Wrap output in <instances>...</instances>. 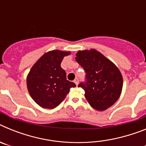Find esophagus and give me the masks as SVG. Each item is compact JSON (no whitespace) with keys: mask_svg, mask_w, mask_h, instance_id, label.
I'll return each mask as SVG.
<instances>
[{"mask_svg":"<svg viewBox=\"0 0 146 146\" xmlns=\"http://www.w3.org/2000/svg\"><path fill=\"white\" fill-rule=\"evenodd\" d=\"M74 82L76 84V86H78V84H79V80L77 79V78H76L74 80Z\"/></svg>","mask_w":146,"mask_h":146,"instance_id":"34e87169","label":"esophagus"}]
</instances>
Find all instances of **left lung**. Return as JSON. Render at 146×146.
Wrapping results in <instances>:
<instances>
[{
  "label": "left lung",
  "instance_id": "obj_1",
  "mask_svg": "<svg viewBox=\"0 0 146 146\" xmlns=\"http://www.w3.org/2000/svg\"><path fill=\"white\" fill-rule=\"evenodd\" d=\"M76 60L86 72V83H80L88 102L98 111L105 110L119 99L123 77L116 65L95 49L79 50Z\"/></svg>",
  "mask_w": 146,
  "mask_h": 146
}]
</instances>
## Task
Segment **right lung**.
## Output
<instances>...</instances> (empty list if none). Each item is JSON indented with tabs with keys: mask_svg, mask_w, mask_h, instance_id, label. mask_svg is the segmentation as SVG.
<instances>
[{
	"mask_svg": "<svg viewBox=\"0 0 146 146\" xmlns=\"http://www.w3.org/2000/svg\"><path fill=\"white\" fill-rule=\"evenodd\" d=\"M69 51L55 50L45 52L28 72V91L33 101L41 108L54 109L65 99L74 82L66 80L65 70L60 67L62 60Z\"/></svg>",
	"mask_w": 146,
	"mask_h": 146,
	"instance_id": "1",
	"label": "right lung"
}]
</instances>
